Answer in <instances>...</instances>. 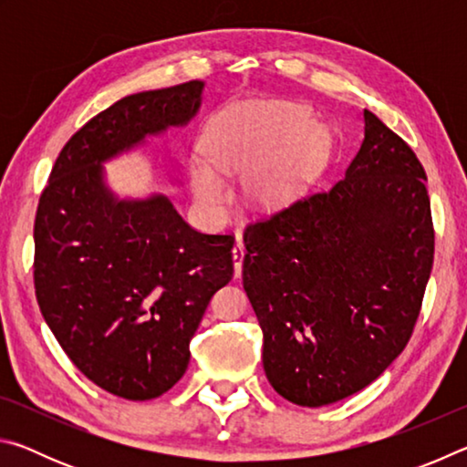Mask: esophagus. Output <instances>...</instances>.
Masks as SVG:
<instances>
[{
    "mask_svg": "<svg viewBox=\"0 0 467 467\" xmlns=\"http://www.w3.org/2000/svg\"><path fill=\"white\" fill-rule=\"evenodd\" d=\"M243 259H244V244L243 241L236 236V243L233 247V262H234V275L239 278L241 275V270H243Z\"/></svg>",
    "mask_w": 467,
    "mask_h": 467,
    "instance_id": "1",
    "label": "esophagus"
}]
</instances>
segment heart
<instances>
[{"instance_id": "obj_1", "label": "heart", "mask_w": 467, "mask_h": 467, "mask_svg": "<svg viewBox=\"0 0 467 467\" xmlns=\"http://www.w3.org/2000/svg\"><path fill=\"white\" fill-rule=\"evenodd\" d=\"M309 109L296 102H259L216 115L205 130L203 150L223 171H243L253 200L275 205L311 175L327 152L329 138L309 123ZM192 185L205 205L224 200L226 185L208 161L192 164Z\"/></svg>"}]
</instances>
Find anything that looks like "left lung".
Returning a JSON list of instances; mask_svg holds the SVG:
<instances>
[{
  "mask_svg": "<svg viewBox=\"0 0 467 467\" xmlns=\"http://www.w3.org/2000/svg\"><path fill=\"white\" fill-rule=\"evenodd\" d=\"M424 183L412 148L365 109L342 179L244 228L243 288L264 370L292 404L365 389L412 337L434 257Z\"/></svg>",
  "mask_w": 467,
  "mask_h": 467,
  "instance_id": "obj_1",
  "label": "left lung"
}]
</instances>
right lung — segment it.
Segmentation results:
<instances>
[{
    "instance_id": "1",
    "label": "right lung",
    "mask_w": 467,
    "mask_h": 467,
    "mask_svg": "<svg viewBox=\"0 0 467 467\" xmlns=\"http://www.w3.org/2000/svg\"><path fill=\"white\" fill-rule=\"evenodd\" d=\"M192 80L117 100L55 161L35 218V292L63 352L125 400L169 391L218 288L231 282L233 234L189 226L169 197L119 200L102 162L185 125L202 105Z\"/></svg>"
}]
</instances>
